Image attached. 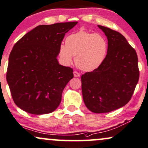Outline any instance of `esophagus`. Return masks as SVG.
<instances>
[{
	"label": "esophagus",
	"mask_w": 148,
	"mask_h": 148,
	"mask_svg": "<svg viewBox=\"0 0 148 148\" xmlns=\"http://www.w3.org/2000/svg\"><path fill=\"white\" fill-rule=\"evenodd\" d=\"M74 77H80V76H81V74L75 71V72H74Z\"/></svg>",
	"instance_id": "1"
}]
</instances>
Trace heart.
I'll return each instance as SVG.
<instances>
[{"label": "heart", "mask_w": 148, "mask_h": 148, "mask_svg": "<svg viewBox=\"0 0 148 148\" xmlns=\"http://www.w3.org/2000/svg\"><path fill=\"white\" fill-rule=\"evenodd\" d=\"M108 42L99 34L81 29L65 38V45H60L59 55L65 63H70L75 56L77 67L85 72L97 69L106 58Z\"/></svg>", "instance_id": "b5f03b06"}]
</instances>
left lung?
Returning a JSON list of instances; mask_svg holds the SVG:
<instances>
[{
	"instance_id": "obj_1",
	"label": "left lung",
	"mask_w": 148,
	"mask_h": 148,
	"mask_svg": "<svg viewBox=\"0 0 148 148\" xmlns=\"http://www.w3.org/2000/svg\"><path fill=\"white\" fill-rule=\"evenodd\" d=\"M108 38V52L103 63L81 76L85 105L94 113H106L125 106L139 79L135 49L118 32L98 25Z\"/></svg>"
}]
</instances>
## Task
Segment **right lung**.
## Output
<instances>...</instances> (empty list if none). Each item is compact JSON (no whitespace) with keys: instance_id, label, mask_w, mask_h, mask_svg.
I'll return each mask as SVG.
<instances>
[{"instance_id":"1","label":"right lung","mask_w":148,"mask_h":148,"mask_svg":"<svg viewBox=\"0 0 148 148\" xmlns=\"http://www.w3.org/2000/svg\"><path fill=\"white\" fill-rule=\"evenodd\" d=\"M77 23L38 25L14 45L7 81L14 103L21 110L45 114L59 106L64 88L74 74L71 67L58 63L57 56L65 34Z\"/></svg>"}]
</instances>
